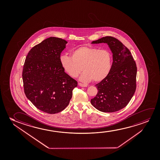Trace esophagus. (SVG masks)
<instances>
[{
    "instance_id": "esophagus-1",
    "label": "esophagus",
    "mask_w": 160,
    "mask_h": 160,
    "mask_svg": "<svg viewBox=\"0 0 160 160\" xmlns=\"http://www.w3.org/2000/svg\"><path fill=\"white\" fill-rule=\"evenodd\" d=\"M78 85H79V86H80V87H83V88L87 87V85H85V84H83V83H80V82H79V83H78Z\"/></svg>"
}]
</instances>
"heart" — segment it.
Returning a JSON list of instances; mask_svg holds the SVG:
<instances>
[{
	"instance_id": "obj_1",
	"label": "heart",
	"mask_w": 160,
	"mask_h": 160,
	"mask_svg": "<svg viewBox=\"0 0 160 160\" xmlns=\"http://www.w3.org/2000/svg\"><path fill=\"white\" fill-rule=\"evenodd\" d=\"M71 55H61L59 61L62 67L72 78H77L82 70L80 80L83 82H100L112 70V56L107 49L81 46L72 51Z\"/></svg>"
}]
</instances>
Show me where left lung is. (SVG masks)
Here are the masks:
<instances>
[{
	"label": "left lung",
	"mask_w": 160,
	"mask_h": 160,
	"mask_svg": "<svg viewBox=\"0 0 160 160\" xmlns=\"http://www.w3.org/2000/svg\"><path fill=\"white\" fill-rule=\"evenodd\" d=\"M107 43L112 53V70L105 79L96 85L98 93L91 103L104 112H117L131 101L136 89L137 68L130 51L115 38L108 36L92 44Z\"/></svg>",
	"instance_id": "left-lung-1"
}]
</instances>
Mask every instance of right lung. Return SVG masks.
<instances>
[{"mask_svg":"<svg viewBox=\"0 0 160 160\" xmlns=\"http://www.w3.org/2000/svg\"><path fill=\"white\" fill-rule=\"evenodd\" d=\"M67 42L50 37L34 46L22 71L24 93L38 109L53 114L63 110L78 82L64 72L59 57Z\"/></svg>","mask_w":160,"mask_h":160,"instance_id":"1","label":"right lung"}]
</instances>
